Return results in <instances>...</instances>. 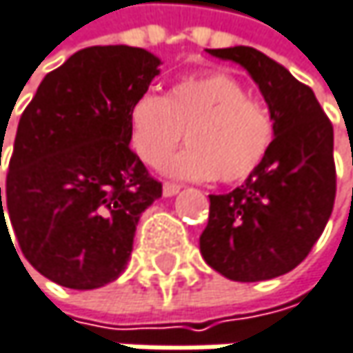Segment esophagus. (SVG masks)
Returning a JSON list of instances; mask_svg holds the SVG:
<instances>
[{"label": "esophagus", "mask_w": 353, "mask_h": 353, "mask_svg": "<svg viewBox=\"0 0 353 353\" xmlns=\"http://www.w3.org/2000/svg\"><path fill=\"white\" fill-rule=\"evenodd\" d=\"M177 192H179V185H177V183H163V196H165V198L176 196Z\"/></svg>", "instance_id": "34e87169"}]
</instances>
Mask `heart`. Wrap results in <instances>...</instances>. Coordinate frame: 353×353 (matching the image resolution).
Here are the masks:
<instances>
[{"instance_id":"obj_1","label":"heart","mask_w":353,"mask_h":353,"mask_svg":"<svg viewBox=\"0 0 353 353\" xmlns=\"http://www.w3.org/2000/svg\"><path fill=\"white\" fill-rule=\"evenodd\" d=\"M183 133L190 149L170 163L172 176L239 183L265 161L274 125L232 74L212 70L179 79L168 97L145 92L129 109L131 147L151 168L170 159Z\"/></svg>"}]
</instances>
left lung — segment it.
I'll return each mask as SVG.
<instances>
[{"instance_id":"left-lung-1","label":"left lung","mask_w":353,"mask_h":353,"mask_svg":"<svg viewBox=\"0 0 353 353\" xmlns=\"http://www.w3.org/2000/svg\"><path fill=\"white\" fill-rule=\"evenodd\" d=\"M232 60L263 92L274 139L236 190L210 196L200 252L230 281H269L293 271L321 236L336 200L334 127L313 90L248 46L208 50Z\"/></svg>"}]
</instances>
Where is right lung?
Returning <instances> with one entry per match:
<instances>
[{"label": "right lung", "mask_w": 353, "mask_h": 353, "mask_svg": "<svg viewBox=\"0 0 353 353\" xmlns=\"http://www.w3.org/2000/svg\"><path fill=\"white\" fill-rule=\"evenodd\" d=\"M159 64L133 46L79 50L21 112L0 226L8 228L6 210L28 263L62 287L114 281L131 259L139 216L161 198V183L129 147V109Z\"/></svg>", "instance_id": "right-lung-1"}]
</instances>
